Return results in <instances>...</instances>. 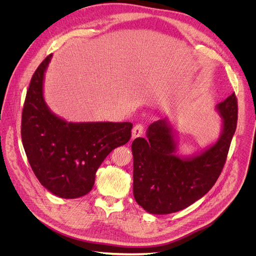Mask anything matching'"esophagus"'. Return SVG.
I'll use <instances>...</instances> for the list:
<instances>
[{
    "instance_id": "1",
    "label": "esophagus",
    "mask_w": 256,
    "mask_h": 256,
    "mask_svg": "<svg viewBox=\"0 0 256 256\" xmlns=\"http://www.w3.org/2000/svg\"><path fill=\"white\" fill-rule=\"evenodd\" d=\"M144 132V126L142 124H136L132 128V138H136L142 134Z\"/></svg>"
}]
</instances>
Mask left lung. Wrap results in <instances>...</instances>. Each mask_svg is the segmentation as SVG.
<instances>
[{"label": "left lung", "mask_w": 256, "mask_h": 256, "mask_svg": "<svg viewBox=\"0 0 256 256\" xmlns=\"http://www.w3.org/2000/svg\"><path fill=\"white\" fill-rule=\"evenodd\" d=\"M214 109L221 118L220 136L200 152L178 153L177 130L168 118L151 124L147 138L134 140V196L146 212H176L202 198L214 186L236 130L235 94L218 103Z\"/></svg>", "instance_id": "left-lung-1"}]
</instances>
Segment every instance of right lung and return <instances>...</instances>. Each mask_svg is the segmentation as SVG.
<instances>
[{
  "label": "right lung",
  "mask_w": 256,
  "mask_h": 256,
  "mask_svg": "<svg viewBox=\"0 0 256 256\" xmlns=\"http://www.w3.org/2000/svg\"><path fill=\"white\" fill-rule=\"evenodd\" d=\"M52 58L46 56L31 78L22 112V142L40 184L58 198H78L91 192L107 155L130 140L132 124L72 122L54 114L44 96Z\"/></svg>",
  "instance_id": "1"
}]
</instances>
